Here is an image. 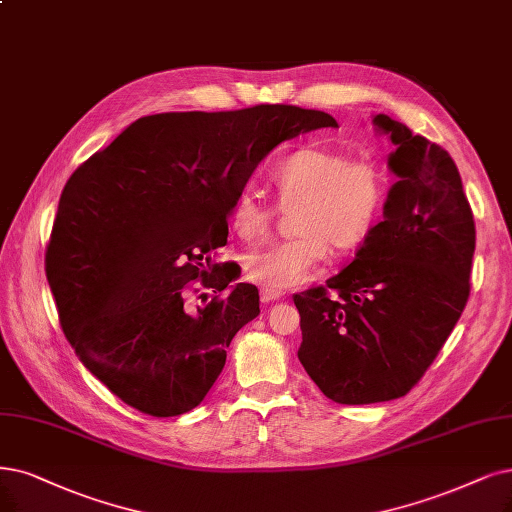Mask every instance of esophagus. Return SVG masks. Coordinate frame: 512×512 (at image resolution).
<instances>
[{"mask_svg": "<svg viewBox=\"0 0 512 512\" xmlns=\"http://www.w3.org/2000/svg\"><path fill=\"white\" fill-rule=\"evenodd\" d=\"M280 297H285L282 291H270V289H261V301L263 304H270V301H278Z\"/></svg>", "mask_w": 512, "mask_h": 512, "instance_id": "34e87169", "label": "esophagus"}]
</instances>
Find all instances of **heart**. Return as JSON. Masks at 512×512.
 I'll return each instance as SVG.
<instances>
[{
    "mask_svg": "<svg viewBox=\"0 0 512 512\" xmlns=\"http://www.w3.org/2000/svg\"><path fill=\"white\" fill-rule=\"evenodd\" d=\"M278 204H293V238L278 240L244 259V274L270 291L304 282L329 253L361 246L380 221L388 198L386 168L371 156L346 149L310 145L291 151L270 170ZM276 208L255 189L244 187L230 208V225L240 240L268 234Z\"/></svg>",
    "mask_w": 512,
    "mask_h": 512,
    "instance_id": "1",
    "label": "heart"
}]
</instances>
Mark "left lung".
I'll return each mask as SVG.
<instances>
[{"instance_id": "left-lung-1", "label": "left lung", "mask_w": 512, "mask_h": 512, "mask_svg": "<svg viewBox=\"0 0 512 512\" xmlns=\"http://www.w3.org/2000/svg\"><path fill=\"white\" fill-rule=\"evenodd\" d=\"M373 122L396 145L384 219L327 285L293 297L299 361L339 405L399 399L422 380L466 308L475 255L456 162L384 113Z\"/></svg>"}]
</instances>
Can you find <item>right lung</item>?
<instances>
[{"label":"right lung","instance_id":"1","mask_svg":"<svg viewBox=\"0 0 512 512\" xmlns=\"http://www.w3.org/2000/svg\"><path fill=\"white\" fill-rule=\"evenodd\" d=\"M325 111L255 105L170 111L132 122L67 179L46 246V276L67 342L132 409L173 418L202 403L232 337L259 314L238 263H211L253 170ZM194 284L216 295L188 304Z\"/></svg>","mask_w":512,"mask_h":512}]
</instances>
